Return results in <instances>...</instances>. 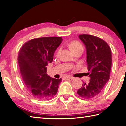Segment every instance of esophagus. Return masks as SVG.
<instances>
[{"mask_svg": "<svg viewBox=\"0 0 126 126\" xmlns=\"http://www.w3.org/2000/svg\"><path fill=\"white\" fill-rule=\"evenodd\" d=\"M64 79L65 80H68L71 81V80L74 79V78L73 77H69V76H67V77H65L64 78Z\"/></svg>", "mask_w": 126, "mask_h": 126, "instance_id": "1", "label": "esophagus"}]
</instances>
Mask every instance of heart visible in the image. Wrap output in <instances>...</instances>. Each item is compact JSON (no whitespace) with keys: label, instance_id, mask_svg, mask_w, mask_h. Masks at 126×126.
Masks as SVG:
<instances>
[{"label":"heart","instance_id":"1","mask_svg":"<svg viewBox=\"0 0 126 126\" xmlns=\"http://www.w3.org/2000/svg\"><path fill=\"white\" fill-rule=\"evenodd\" d=\"M69 46L70 50L73 52H74L78 50H83V47L82 45L80 43V42H79L78 41H73L72 42H71L69 44ZM61 49H59L57 51V55H59Z\"/></svg>","mask_w":126,"mask_h":126}]
</instances>
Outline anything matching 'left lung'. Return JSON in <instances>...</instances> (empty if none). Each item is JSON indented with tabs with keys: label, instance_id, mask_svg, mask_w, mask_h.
<instances>
[{
	"label": "left lung",
	"instance_id": "left-lung-1",
	"mask_svg": "<svg viewBox=\"0 0 126 126\" xmlns=\"http://www.w3.org/2000/svg\"><path fill=\"white\" fill-rule=\"evenodd\" d=\"M79 38L85 44L87 53V65L90 77L77 91L80 97L92 99L99 95L109 80L112 65L111 51L109 45L99 37L81 34Z\"/></svg>",
	"mask_w": 126,
	"mask_h": 126
}]
</instances>
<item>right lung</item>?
<instances>
[{
	"label": "right lung",
	"mask_w": 126,
	"mask_h": 126,
	"mask_svg": "<svg viewBox=\"0 0 126 126\" xmlns=\"http://www.w3.org/2000/svg\"><path fill=\"white\" fill-rule=\"evenodd\" d=\"M62 41L61 37L35 38L27 41L19 50L18 63L21 76L27 89L36 99L49 100L57 93L62 80L50 78L46 71Z\"/></svg>",
	"instance_id": "1"
}]
</instances>
